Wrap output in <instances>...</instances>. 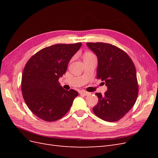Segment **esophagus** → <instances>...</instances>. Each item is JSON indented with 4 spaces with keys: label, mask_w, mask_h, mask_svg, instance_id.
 Masks as SVG:
<instances>
[{
    "label": "esophagus",
    "mask_w": 158,
    "mask_h": 158,
    "mask_svg": "<svg viewBox=\"0 0 158 158\" xmlns=\"http://www.w3.org/2000/svg\"><path fill=\"white\" fill-rule=\"evenodd\" d=\"M80 94L81 95H88L90 94L89 92H86V91H85V90H81L80 92Z\"/></svg>",
    "instance_id": "esophagus-1"
}]
</instances>
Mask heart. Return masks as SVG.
<instances>
[{"label": "heart", "mask_w": 158, "mask_h": 158, "mask_svg": "<svg viewBox=\"0 0 158 158\" xmlns=\"http://www.w3.org/2000/svg\"><path fill=\"white\" fill-rule=\"evenodd\" d=\"M94 56L93 53H92L91 52H85L84 54V58H86V57H89V56Z\"/></svg>", "instance_id": "obj_1"}]
</instances>
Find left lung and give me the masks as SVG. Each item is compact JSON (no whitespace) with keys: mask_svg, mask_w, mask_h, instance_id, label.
I'll return each instance as SVG.
<instances>
[{"mask_svg":"<svg viewBox=\"0 0 158 158\" xmlns=\"http://www.w3.org/2000/svg\"><path fill=\"white\" fill-rule=\"evenodd\" d=\"M98 59L97 78L106 82L107 92L96 93L98 103L93 108L95 115L108 122L119 121L136 103L138 94L136 71L125 51L109 44L87 43Z\"/></svg>","mask_w":158,"mask_h":158,"instance_id":"obj_1","label":"left lung"}]
</instances>
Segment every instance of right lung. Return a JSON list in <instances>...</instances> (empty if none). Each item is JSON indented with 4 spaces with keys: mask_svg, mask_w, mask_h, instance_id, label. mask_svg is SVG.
Returning a JSON list of instances; mask_svg holds the SVG:
<instances>
[{
    "mask_svg": "<svg viewBox=\"0 0 158 158\" xmlns=\"http://www.w3.org/2000/svg\"><path fill=\"white\" fill-rule=\"evenodd\" d=\"M81 45L77 43L45 47L26 64L21 82L23 98L30 111L42 120L60 119L78 96L76 91L63 89L59 78L66 73L70 60Z\"/></svg>",
    "mask_w": 158,
    "mask_h": 158,
    "instance_id": "1",
    "label": "right lung"
}]
</instances>
